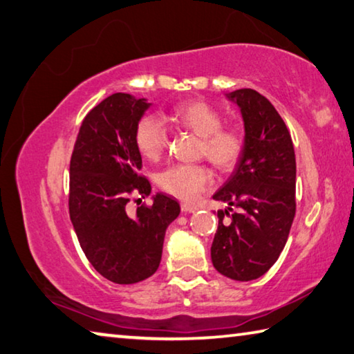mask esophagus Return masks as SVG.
<instances>
[{
    "label": "esophagus",
    "instance_id": "34e87169",
    "mask_svg": "<svg viewBox=\"0 0 354 354\" xmlns=\"http://www.w3.org/2000/svg\"><path fill=\"white\" fill-rule=\"evenodd\" d=\"M180 208H182V212H183V213H194V212H196V208H194V207H191V205H188V203H182Z\"/></svg>",
    "mask_w": 354,
    "mask_h": 354
}]
</instances>
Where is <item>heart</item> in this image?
I'll return each instance as SVG.
<instances>
[{"mask_svg":"<svg viewBox=\"0 0 354 354\" xmlns=\"http://www.w3.org/2000/svg\"><path fill=\"white\" fill-rule=\"evenodd\" d=\"M174 126L188 129L201 136V153L222 171L232 169L244 152L245 138L239 129L222 127V116L212 105L199 101L178 104L167 115ZM169 133L157 115L142 116L135 127V145L147 160H157L165 152ZM213 182L212 172L202 165H174L158 176L165 193L182 201H194Z\"/></svg>","mask_w":354,"mask_h":354,"instance_id":"obj_1","label":"heart"}]
</instances>
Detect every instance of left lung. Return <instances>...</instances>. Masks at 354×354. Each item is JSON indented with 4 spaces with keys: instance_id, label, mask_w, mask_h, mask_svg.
<instances>
[{
    "instance_id": "1",
    "label": "left lung",
    "mask_w": 354,
    "mask_h": 354,
    "mask_svg": "<svg viewBox=\"0 0 354 354\" xmlns=\"http://www.w3.org/2000/svg\"><path fill=\"white\" fill-rule=\"evenodd\" d=\"M241 110L245 146L236 167L213 199L225 202L212 245L219 274L257 280L277 263L295 216V152L274 105L252 88L227 95ZM236 207L227 223L223 218Z\"/></svg>"
}]
</instances>
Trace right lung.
Masks as SVG:
<instances>
[{
	"instance_id": "add662e5",
	"label": "right lung",
	"mask_w": 354,
	"mask_h": 354,
	"mask_svg": "<svg viewBox=\"0 0 354 354\" xmlns=\"http://www.w3.org/2000/svg\"><path fill=\"white\" fill-rule=\"evenodd\" d=\"M147 99L115 93L84 118L70 163V218L85 257L116 284H133L157 272L166 228L180 214L176 199L152 196L130 216V196L151 194L140 176L135 127L151 107Z\"/></svg>"
}]
</instances>
